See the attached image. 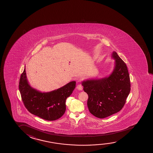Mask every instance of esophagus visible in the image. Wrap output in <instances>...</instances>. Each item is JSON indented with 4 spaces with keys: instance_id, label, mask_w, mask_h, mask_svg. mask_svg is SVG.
<instances>
[{
    "instance_id": "34e87169",
    "label": "esophagus",
    "mask_w": 153,
    "mask_h": 153,
    "mask_svg": "<svg viewBox=\"0 0 153 153\" xmlns=\"http://www.w3.org/2000/svg\"><path fill=\"white\" fill-rule=\"evenodd\" d=\"M76 88V89L79 90L81 91V90H82V89H83V87H82V85H81V84H79V85H77Z\"/></svg>"
}]
</instances>
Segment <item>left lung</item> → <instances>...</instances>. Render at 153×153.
I'll use <instances>...</instances> for the list:
<instances>
[{"mask_svg":"<svg viewBox=\"0 0 153 153\" xmlns=\"http://www.w3.org/2000/svg\"><path fill=\"white\" fill-rule=\"evenodd\" d=\"M112 57L115 60L114 68L109 76L82 82L83 90L89 97V111L99 118H105L121 110L130 93V77L126 64L114 51Z\"/></svg>","mask_w":153,"mask_h":153,"instance_id":"left-lung-1","label":"left lung"}]
</instances>
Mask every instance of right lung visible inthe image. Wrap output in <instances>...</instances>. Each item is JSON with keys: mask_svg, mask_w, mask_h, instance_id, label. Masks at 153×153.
<instances>
[{"mask_svg": "<svg viewBox=\"0 0 153 153\" xmlns=\"http://www.w3.org/2000/svg\"><path fill=\"white\" fill-rule=\"evenodd\" d=\"M75 85V81H71L59 89L41 92L29 85L24 68L19 80V90L24 105L30 113L46 120L53 121L64 114L66 98L72 94Z\"/></svg>", "mask_w": 153, "mask_h": 153, "instance_id": "obj_1", "label": "right lung"}]
</instances>
